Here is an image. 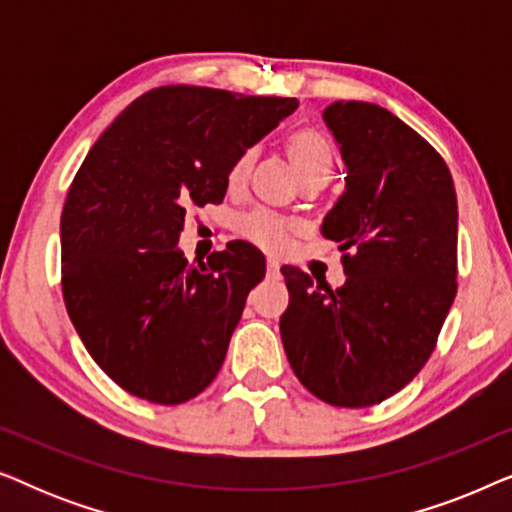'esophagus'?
Instances as JSON below:
<instances>
[{
	"label": "esophagus",
	"instance_id": "34e87169",
	"mask_svg": "<svg viewBox=\"0 0 512 512\" xmlns=\"http://www.w3.org/2000/svg\"><path fill=\"white\" fill-rule=\"evenodd\" d=\"M265 265H268V275H279V261H277V258H268Z\"/></svg>",
	"mask_w": 512,
	"mask_h": 512
}]
</instances>
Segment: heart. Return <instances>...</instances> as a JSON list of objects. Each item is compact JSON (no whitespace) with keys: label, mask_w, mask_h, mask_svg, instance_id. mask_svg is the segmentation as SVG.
<instances>
[{"label":"heart","mask_w":512,"mask_h":512,"mask_svg":"<svg viewBox=\"0 0 512 512\" xmlns=\"http://www.w3.org/2000/svg\"><path fill=\"white\" fill-rule=\"evenodd\" d=\"M284 151L293 172L298 174L300 184H307V181L326 184V181L331 179V174L335 170V151L324 132L312 128L291 132L284 142ZM251 163H254V151L249 149L235 160L233 167H230L228 184L233 188L240 186L242 179L247 177ZM293 230H296V223L284 219V216L279 214H272L268 209H254V212L244 214L242 219L237 221V235H240L242 240L270 251L282 249Z\"/></svg>","instance_id":"b5f03b06"}]
</instances>
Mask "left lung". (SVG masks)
I'll return each mask as SVG.
<instances>
[{
	"instance_id": "8db88e82",
	"label": "left lung",
	"mask_w": 512,
	"mask_h": 512,
	"mask_svg": "<svg viewBox=\"0 0 512 512\" xmlns=\"http://www.w3.org/2000/svg\"><path fill=\"white\" fill-rule=\"evenodd\" d=\"M324 121L345 158V193L326 214L347 282L331 289L284 265L286 359L335 408L401 391L436 349L457 296V193L440 153L391 111L335 102Z\"/></svg>"
}]
</instances>
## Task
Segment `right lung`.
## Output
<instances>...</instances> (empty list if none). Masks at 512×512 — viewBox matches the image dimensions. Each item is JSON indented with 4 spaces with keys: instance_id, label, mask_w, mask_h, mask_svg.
Returning a JSON list of instances; mask_svg holds the SVG:
<instances>
[{
    "instance_id": "1",
    "label": "right lung",
    "mask_w": 512,
    "mask_h": 512,
    "mask_svg": "<svg viewBox=\"0 0 512 512\" xmlns=\"http://www.w3.org/2000/svg\"><path fill=\"white\" fill-rule=\"evenodd\" d=\"M296 107L160 86L88 151L62 207V298L88 354L128 394L179 405L219 373L265 261L230 242L188 263L179 233L188 209L221 205L235 160Z\"/></svg>"
}]
</instances>
